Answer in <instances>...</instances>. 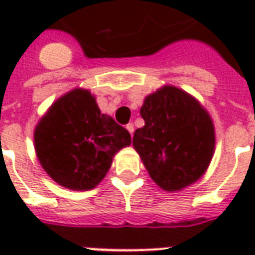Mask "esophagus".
Returning <instances> with one entry per match:
<instances>
[{
    "label": "esophagus",
    "mask_w": 255,
    "mask_h": 255,
    "mask_svg": "<svg viewBox=\"0 0 255 255\" xmlns=\"http://www.w3.org/2000/svg\"><path fill=\"white\" fill-rule=\"evenodd\" d=\"M128 129V132L131 133V136H132V133H133V129H135V128H133V124L132 123H129V124H127V127H126Z\"/></svg>",
    "instance_id": "esophagus-1"
}]
</instances>
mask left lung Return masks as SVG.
<instances>
[{
  "instance_id": "8db88e82",
  "label": "left lung",
  "mask_w": 255,
  "mask_h": 255,
  "mask_svg": "<svg viewBox=\"0 0 255 255\" xmlns=\"http://www.w3.org/2000/svg\"><path fill=\"white\" fill-rule=\"evenodd\" d=\"M140 116L144 126L135 131L132 144L150 177L166 191L197 182L214 150L208 112L183 90L165 86L146 97Z\"/></svg>"
}]
</instances>
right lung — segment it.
Returning <instances> with one entry per match:
<instances>
[{"mask_svg":"<svg viewBox=\"0 0 255 255\" xmlns=\"http://www.w3.org/2000/svg\"><path fill=\"white\" fill-rule=\"evenodd\" d=\"M34 142L47 175L80 191L105 177L116 151L131 144V135L101 113L90 91L76 89L53 104L36 126Z\"/></svg>","mask_w":255,"mask_h":255,"instance_id":"add662e5","label":"right lung"}]
</instances>
